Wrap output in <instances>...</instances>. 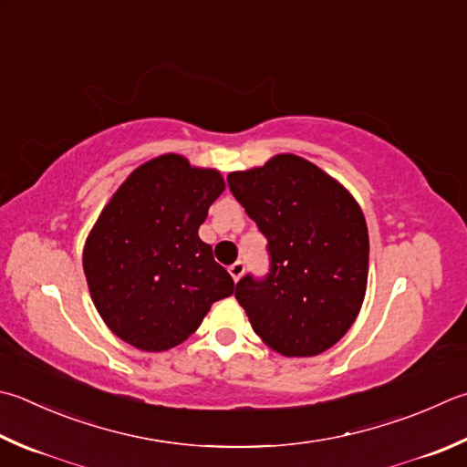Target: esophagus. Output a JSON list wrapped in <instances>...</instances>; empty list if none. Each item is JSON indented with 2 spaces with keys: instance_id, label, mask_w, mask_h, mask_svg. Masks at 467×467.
<instances>
[{
  "instance_id": "1",
  "label": "esophagus",
  "mask_w": 467,
  "mask_h": 467,
  "mask_svg": "<svg viewBox=\"0 0 467 467\" xmlns=\"http://www.w3.org/2000/svg\"><path fill=\"white\" fill-rule=\"evenodd\" d=\"M244 270H245V264L242 260H237L235 264H232V266H230V275H232V278L235 280V283L242 278Z\"/></svg>"
}]
</instances>
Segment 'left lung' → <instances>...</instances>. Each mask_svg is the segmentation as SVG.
<instances>
[{
	"label": "left lung",
	"instance_id": "obj_1",
	"mask_svg": "<svg viewBox=\"0 0 467 467\" xmlns=\"http://www.w3.org/2000/svg\"><path fill=\"white\" fill-rule=\"evenodd\" d=\"M227 182L268 240V275L235 285L252 329L286 358L336 346L362 309L368 283L370 240L356 199L295 154L232 172Z\"/></svg>",
	"mask_w": 467,
	"mask_h": 467
}]
</instances>
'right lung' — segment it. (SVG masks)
Returning a JSON list of instances; mask_svg holds the SVG:
<instances>
[{"instance_id":"obj_1","label":"right lung","mask_w":467,"mask_h":467,"mask_svg":"<svg viewBox=\"0 0 467 467\" xmlns=\"http://www.w3.org/2000/svg\"><path fill=\"white\" fill-rule=\"evenodd\" d=\"M225 189L213 169L162 154L130 174L87 237L83 270L105 325L130 346L164 351L199 329L234 280L199 225Z\"/></svg>"}]
</instances>
